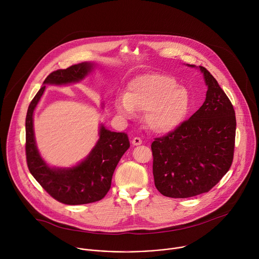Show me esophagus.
Instances as JSON below:
<instances>
[{
    "label": "esophagus",
    "instance_id": "1",
    "mask_svg": "<svg viewBox=\"0 0 259 259\" xmlns=\"http://www.w3.org/2000/svg\"><path fill=\"white\" fill-rule=\"evenodd\" d=\"M142 143V140H141V138H139V137H134L133 139H132V144L133 145H140Z\"/></svg>",
    "mask_w": 259,
    "mask_h": 259
}]
</instances>
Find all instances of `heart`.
<instances>
[{"label":"heart","instance_id":"obj_1","mask_svg":"<svg viewBox=\"0 0 259 259\" xmlns=\"http://www.w3.org/2000/svg\"><path fill=\"white\" fill-rule=\"evenodd\" d=\"M116 108L125 116L135 112L145 113L146 126L157 133L175 129L186 118L191 95L188 89L178 86V82L163 73H149L133 80L126 94L116 98Z\"/></svg>","mask_w":259,"mask_h":259}]
</instances>
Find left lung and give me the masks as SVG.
<instances>
[{
    "label": "left lung",
    "instance_id": "left-lung-1",
    "mask_svg": "<svg viewBox=\"0 0 259 259\" xmlns=\"http://www.w3.org/2000/svg\"><path fill=\"white\" fill-rule=\"evenodd\" d=\"M200 70L208 86L203 105L152 143L155 186L165 197L184 199L207 193L233 163L237 125L234 106L211 73L204 66Z\"/></svg>",
    "mask_w": 259,
    "mask_h": 259
}]
</instances>
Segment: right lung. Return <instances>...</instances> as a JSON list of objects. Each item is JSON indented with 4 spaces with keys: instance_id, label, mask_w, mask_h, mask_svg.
Returning <instances> with one entry per match:
<instances>
[{
    "instance_id": "obj_1",
    "label": "right lung",
    "mask_w": 259,
    "mask_h": 259,
    "mask_svg": "<svg viewBox=\"0 0 259 259\" xmlns=\"http://www.w3.org/2000/svg\"><path fill=\"white\" fill-rule=\"evenodd\" d=\"M93 63L82 62L65 69H57L45 79L44 86L30 101L25 118V155L29 172L41 187L56 201L66 205H82L100 201L110 189L114 171L129 149L128 135L112 132L103 126L99 139L89 156L72 168H50L36 149L32 116L46 84L64 85L79 82L93 68Z\"/></svg>"
}]
</instances>
